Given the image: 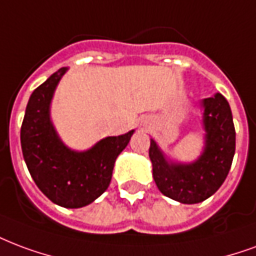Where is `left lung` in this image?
I'll return each instance as SVG.
<instances>
[{
	"instance_id": "left-lung-1",
	"label": "left lung",
	"mask_w": 256,
	"mask_h": 256,
	"mask_svg": "<svg viewBox=\"0 0 256 256\" xmlns=\"http://www.w3.org/2000/svg\"><path fill=\"white\" fill-rule=\"evenodd\" d=\"M204 110V149L191 162H176L150 140L149 157L156 186L168 198L180 204H200L218 190L232 166L236 145L232 111L224 96L216 94L200 103Z\"/></svg>"
}]
</instances>
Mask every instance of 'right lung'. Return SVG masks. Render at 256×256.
I'll return each mask as SVG.
<instances>
[{"mask_svg": "<svg viewBox=\"0 0 256 256\" xmlns=\"http://www.w3.org/2000/svg\"><path fill=\"white\" fill-rule=\"evenodd\" d=\"M68 68L51 74L34 90L22 124L24 162L39 190L56 205L78 209L107 190L116 157L128 146L134 130L106 137L86 150L66 146L51 120V102Z\"/></svg>", "mask_w": 256, "mask_h": 256, "instance_id": "add662e5", "label": "right lung"}]
</instances>
